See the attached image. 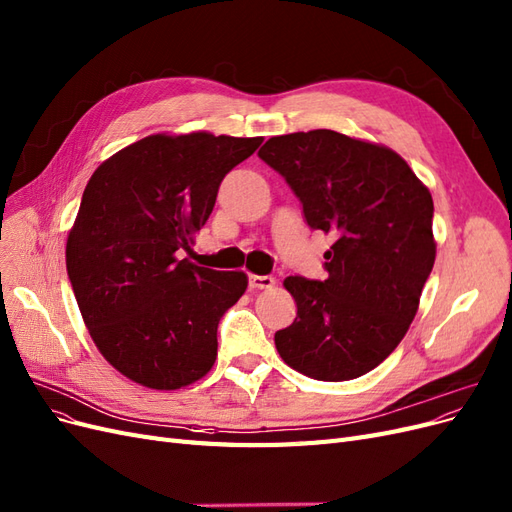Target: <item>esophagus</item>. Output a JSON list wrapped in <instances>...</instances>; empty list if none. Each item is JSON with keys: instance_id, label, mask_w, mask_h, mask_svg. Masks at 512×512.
I'll use <instances>...</instances> for the list:
<instances>
[{"instance_id": "34e87169", "label": "esophagus", "mask_w": 512, "mask_h": 512, "mask_svg": "<svg viewBox=\"0 0 512 512\" xmlns=\"http://www.w3.org/2000/svg\"><path fill=\"white\" fill-rule=\"evenodd\" d=\"M273 286H275V277L250 273V288H252V290H269V288H273Z\"/></svg>"}]
</instances>
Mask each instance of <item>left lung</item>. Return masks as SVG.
<instances>
[{"label":"left lung","mask_w":512,"mask_h":512,"mask_svg":"<svg viewBox=\"0 0 512 512\" xmlns=\"http://www.w3.org/2000/svg\"><path fill=\"white\" fill-rule=\"evenodd\" d=\"M258 156L286 177L307 224L335 237L327 280H284L297 318L275 333V348L307 378H359L418 312L436 262L431 192L391 147L333 130L273 136Z\"/></svg>","instance_id":"8db88e82"}]
</instances>
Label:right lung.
<instances>
[{"instance_id":"1","label":"right lung","mask_w":512,"mask_h":512,"mask_svg":"<svg viewBox=\"0 0 512 512\" xmlns=\"http://www.w3.org/2000/svg\"><path fill=\"white\" fill-rule=\"evenodd\" d=\"M262 136L211 132L141 138L91 175L66 241L85 327L121 376L175 391L209 374L218 322L247 288L243 271L198 267L188 250L226 173Z\"/></svg>"}]
</instances>
